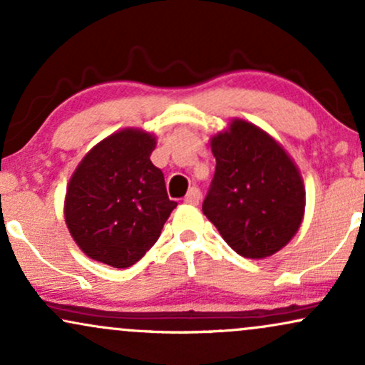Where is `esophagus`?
<instances>
[{"mask_svg": "<svg viewBox=\"0 0 365 365\" xmlns=\"http://www.w3.org/2000/svg\"><path fill=\"white\" fill-rule=\"evenodd\" d=\"M200 197H202V194H200V190L197 187H192L190 190H188V194L185 195V199H183V202L187 204H192V206H197L200 200Z\"/></svg>", "mask_w": 365, "mask_h": 365, "instance_id": "1", "label": "esophagus"}]
</instances>
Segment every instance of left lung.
<instances>
[{
    "instance_id": "1",
    "label": "left lung",
    "mask_w": 365,
    "mask_h": 365,
    "mask_svg": "<svg viewBox=\"0 0 365 365\" xmlns=\"http://www.w3.org/2000/svg\"><path fill=\"white\" fill-rule=\"evenodd\" d=\"M216 171L202 212L237 254L269 257L299 232L304 180L287 150L245 120H232L211 139Z\"/></svg>"
}]
</instances>
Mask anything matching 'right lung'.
<instances>
[{"label": "right lung", "mask_w": 365, "mask_h": 365, "mask_svg": "<svg viewBox=\"0 0 365 365\" xmlns=\"http://www.w3.org/2000/svg\"><path fill=\"white\" fill-rule=\"evenodd\" d=\"M156 137L123 128L83 156L66 187L65 221L87 257L130 267L158 242L177 207L150 161Z\"/></svg>", "instance_id": "right-lung-1"}]
</instances>
